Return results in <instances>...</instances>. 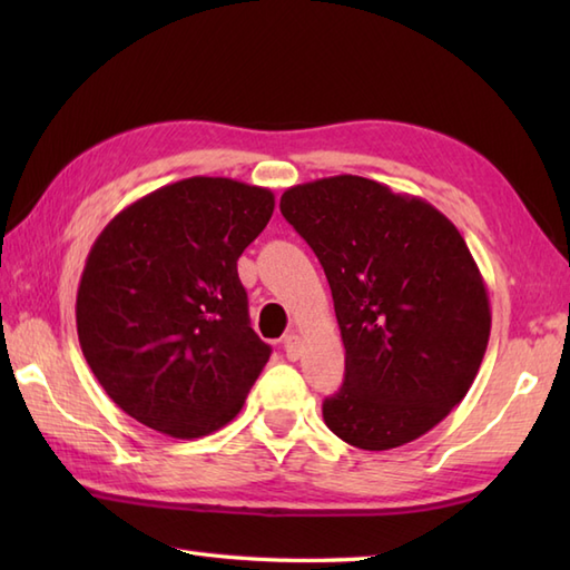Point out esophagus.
I'll list each match as a JSON object with an SVG mask.
<instances>
[{"instance_id":"esophagus-1","label":"esophagus","mask_w":570,"mask_h":570,"mask_svg":"<svg viewBox=\"0 0 570 570\" xmlns=\"http://www.w3.org/2000/svg\"><path fill=\"white\" fill-rule=\"evenodd\" d=\"M284 353H286L288 360L301 357V337H298V333H288L284 337Z\"/></svg>"}]
</instances>
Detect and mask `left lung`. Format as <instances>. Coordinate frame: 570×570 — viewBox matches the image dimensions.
<instances>
[{
    "mask_svg": "<svg viewBox=\"0 0 570 570\" xmlns=\"http://www.w3.org/2000/svg\"><path fill=\"white\" fill-rule=\"evenodd\" d=\"M278 208L328 276L345 345L325 426L362 451L416 441L463 402L490 341L463 235L423 198L350 174L288 188Z\"/></svg>",
    "mask_w": 570,
    "mask_h": 570,
    "instance_id": "1",
    "label": "left lung"
}]
</instances>
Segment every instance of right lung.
I'll list each match as a JSON object with an SVG mask.
<instances>
[{
  "mask_svg": "<svg viewBox=\"0 0 570 570\" xmlns=\"http://www.w3.org/2000/svg\"><path fill=\"white\" fill-rule=\"evenodd\" d=\"M274 193L193 176L115 215L78 286L82 355L112 402L171 439L233 421L272 347L252 331L237 259Z\"/></svg>",
  "mask_w": 570,
  "mask_h": 570,
  "instance_id": "obj_1",
  "label": "right lung"
}]
</instances>
